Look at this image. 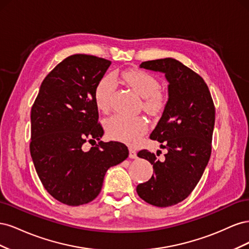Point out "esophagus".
<instances>
[{"label":"esophagus","instance_id":"esophagus-1","mask_svg":"<svg viewBox=\"0 0 249 249\" xmlns=\"http://www.w3.org/2000/svg\"><path fill=\"white\" fill-rule=\"evenodd\" d=\"M129 150H130V155H129V157L131 158V159H136V158H137V154H136V152H135V150H134L133 148H130Z\"/></svg>","mask_w":249,"mask_h":249}]
</instances>
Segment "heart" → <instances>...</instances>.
<instances>
[{
    "label": "heart",
    "mask_w": 249,
    "mask_h": 249,
    "mask_svg": "<svg viewBox=\"0 0 249 249\" xmlns=\"http://www.w3.org/2000/svg\"><path fill=\"white\" fill-rule=\"evenodd\" d=\"M124 81L135 92L143 97V107L148 112H159L166 103L167 96L160 88V82L153 74L142 71H129L123 73ZM116 88V81L112 76L103 77L94 90L97 108L107 111L111 97ZM105 130L108 137L135 144L146 133V120L140 116L113 114L105 120Z\"/></svg>",
    "instance_id": "b5f03b06"
}]
</instances>
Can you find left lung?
Wrapping results in <instances>:
<instances>
[{
	"instance_id": "8db88e82",
	"label": "left lung",
	"mask_w": 249,
	"mask_h": 249,
	"mask_svg": "<svg viewBox=\"0 0 249 249\" xmlns=\"http://www.w3.org/2000/svg\"><path fill=\"white\" fill-rule=\"evenodd\" d=\"M140 69L159 71L168 82V101L149 138L167 149L165 160L140 150L139 158L153 165L155 173L137 186L144 201L156 207H170L193 191L205 171L212 150L215 107L209 87L189 67L173 58L145 61Z\"/></svg>"
}]
</instances>
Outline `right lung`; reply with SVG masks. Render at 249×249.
<instances>
[{"mask_svg":"<svg viewBox=\"0 0 249 249\" xmlns=\"http://www.w3.org/2000/svg\"><path fill=\"white\" fill-rule=\"evenodd\" d=\"M110 65L84 54L65 58L43 80L31 109L30 153L36 172L52 196L67 206L93 200L107 170L129 156L116 141L81 149L86 141L104 135L94 90Z\"/></svg>","mask_w":249,"mask_h":249,"instance_id":"1","label":"right lung"}]
</instances>
